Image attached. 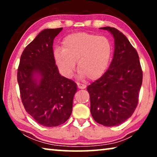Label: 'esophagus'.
Masks as SVG:
<instances>
[{
	"mask_svg": "<svg viewBox=\"0 0 157 157\" xmlns=\"http://www.w3.org/2000/svg\"><path fill=\"white\" fill-rule=\"evenodd\" d=\"M77 86H78V88L80 89H84L86 88V85L84 84H81V83H77Z\"/></svg>",
	"mask_w": 157,
	"mask_h": 157,
	"instance_id": "1",
	"label": "esophagus"
}]
</instances>
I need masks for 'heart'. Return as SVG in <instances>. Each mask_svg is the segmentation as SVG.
I'll return each instance as SVG.
<instances>
[{"mask_svg":"<svg viewBox=\"0 0 157 157\" xmlns=\"http://www.w3.org/2000/svg\"><path fill=\"white\" fill-rule=\"evenodd\" d=\"M112 51L108 38L80 32L66 36L62 48H56L53 56L60 72L66 78L72 77L77 61L81 78L88 76L96 80L108 68Z\"/></svg>","mask_w":157,"mask_h":157,"instance_id":"heart-1","label":"heart"}]
</instances>
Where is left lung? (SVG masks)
<instances>
[{
    "instance_id": "left-lung-1",
    "label": "left lung",
    "mask_w": 157,
    "mask_h": 157,
    "mask_svg": "<svg viewBox=\"0 0 157 157\" xmlns=\"http://www.w3.org/2000/svg\"><path fill=\"white\" fill-rule=\"evenodd\" d=\"M100 29L113 36L114 52L108 70L87 87L90 111L97 123L114 126L132 117L136 108L142 70L136 49L121 32L108 26Z\"/></svg>"
}]
</instances>
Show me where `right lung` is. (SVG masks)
<instances>
[{
  "mask_svg": "<svg viewBox=\"0 0 157 157\" xmlns=\"http://www.w3.org/2000/svg\"><path fill=\"white\" fill-rule=\"evenodd\" d=\"M62 29L40 32L23 51L17 74L25 111L37 123L47 127L67 121L77 91L74 81L59 74L53 56V40Z\"/></svg>",
  "mask_w": 157,
  "mask_h": 157,
  "instance_id": "1",
  "label": "right lung"
}]
</instances>
